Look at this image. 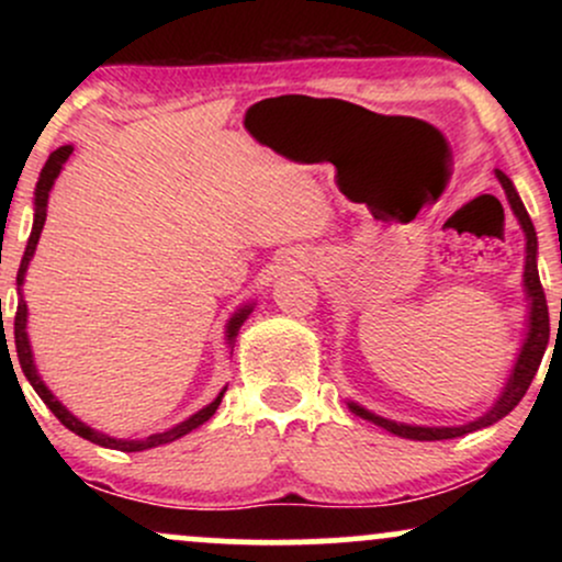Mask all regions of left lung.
I'll use <instances>...</instances> for the list:
<instances>
[{"instance_id": "left-lung-1", "label": "left lung", "mask_w": 562, "mask_h": 562, "mask_svg": "<svg viewBox=\"0 0 562 562\" xmlns=\"http://www.w3.org/2000/svg\"><path fill=\"white\" fill-rule=\"evenodd\" d=\"M496 179H499L502 190L509 200V209L513 214L518 216L520 229L526 235V267H524V288H526V299H528V333L524 346H520L518 359H515L513 372H509L505 389H502L499 398H496L494 406L488 412H483L481 417L470 420L465 425H409V423H396L389 420V417H380L375 412L364 409V406L348 402L351 406L353 415H359L362 420L378 425V428L389 430L393 436H402V438H412V441H443V438H457V436H465L473 434V430L486 428V425H494L496 420L509 415V412L518 406L520 398L526 396L528 385H531L533 375H537L541 357H544L547 344H550V312H547V299H544V290H541L539 282V269H537V229H533L531 216H528L524 200H520L518 192H515L513 182H509L507 173L496 171Z\"/></svg>"}]
</instances>
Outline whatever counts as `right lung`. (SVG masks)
Masks as SVG:
<instances>
[{"label": "right lung", "mask_w": 562, "mask_h": 562, "mask_svg": "<svg viewBox=\"0 0 562 562\" xmlns=\"http://www.w3.org/2000/svg\"><path fill=\"white\" fill-rule=\"evenodd\" d=\"M70 153H74V147L70 145H63L57 147L53 156L47 158V164H44L42 173H38V182H36V192H34V227H31V237H29V245H25V254L21 259V269H18V293H21V285L25 280V269H29L31 259H34L36 254V243H38V235H42L44 229V222H47V203H49V190H53L57 173L63 171V166H66V160L70 158ZM254 312V303H248V306L237 308L235 314H232V319L227 322V344L235 348V338L237 333H240L243 322L248 319V314ZM25 322H29V308H25V301H23V293H21V301H18V312H15V348H18V362H21V370L23 375L29 378V383L34 385V391L42 396V402L53 409V415L66 425L68 430H74L76 436L87 438V441L92 443H100V447L105 449H119V451H145V449H153V447H164V443H171L177 441V438H182L190 434V430H195L198 425H203L205 420H211L214 417V412L218 409V404H222V396H224V389L218 396L211 402L209 406H203V409L195 412L192 417H187L184 423L173 425V428L164 430V434H153V436H145V438H113V436H105L100 434V430L89 428V425H83L79 417L70 415V412L63 406L60 402L55 398V393L44 385L42 375H38L36 364H34V353H31V344H29V333H25ZM8 340V338H4Z\"/></svg>", "instance_id": "add662e5"}]
</instances>
